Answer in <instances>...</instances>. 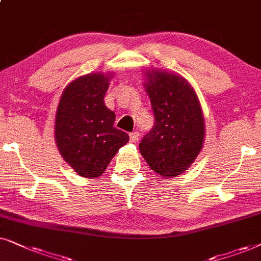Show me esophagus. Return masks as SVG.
<instances>
[{"label":"esophagus","mask_w":261,"mask_h":261,"mask_svg":"<svg viewBox=\"0 0 261 261\" xmlns=\"http://www.w3.org/2000/svg\"><path fill=\"white\" fill-rule=\"evenodd\" d=\"M138 137H140L138 133L130 134V142H131V143H136V142H138Z\"/></svg>","instance_id":"obj_1"}]
</instances>
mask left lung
<instances>
[{
    "mask_svg": "<svg viewBox=\"0 0 261 261\" xmlns=\"http://www.w3.org/2000/svg\"><path fill=\"white\" fill-rule=\"evenodd\" d=\"M144 77L155 124L140 143V151L156 174L175 178L192 166L203 148L205 120L199 99L176 72L152 68Z\"/></svg>",
    "mask_w": 261,
    "mask_h": 261,
    "instance_id": "obj_1",
    "label": "left lung"
}]
</instances>
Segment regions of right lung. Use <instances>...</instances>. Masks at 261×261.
I'll use <instances>...</instances> for the list:
<instances>
[{"label":"right lung","instance_id":"obj_1","mask_svg":"<svg viewBox=\"0 0 261 261\" xmlns=\"http://www.w3.org/2000/svg\"><path fill=\"white\" fill-rule=\"evenodd\" d=\"M114 72H90L72 80L62 93L55 119V141L62 158L82 178L106 171L128 135L113 126L116 114L103 101Z\"/></svg>","mask_w":261,"mask_h":261}]
</instances>
